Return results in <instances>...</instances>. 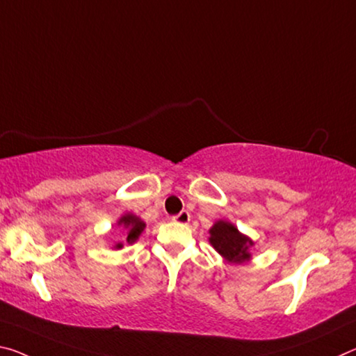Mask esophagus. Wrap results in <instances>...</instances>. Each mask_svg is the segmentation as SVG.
<instances>
[{
  "label": "esophagus",
  "instance_id": "34e87169",
  "mask_svg": "<svg viewBox=\"0 0 356 356\" xmlns=\"http://www.w3.org/2000/svg\"><path fill=\"white\" fill-rule=\"evenodd\" d=\"M172 220H174V222H176V223L187 225V223L190 222V213H188L187 211H182V212H179L177 216H174Z\"/></svg>",
  "mask_w": 356,
  "mask_h": 356
}]
</instances>
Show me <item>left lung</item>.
I'll use <instances>...</instances> for the list:
<instances>
[{
    "mask_svg": "<svg viewBox=\"0 0 356 356\" xmlns=\"http://www.w3.org/2000/svg\"><path fill=\"white\" fill-rule=\"evenodd\" d=\"M209 242L228 263H244L250 259V247L253 241L249 236L242 234L233 223L218 220L209 229Z\"/></svg>",
    "mask_w": 356,
    "mask_h": 356,
    "instance_id": "left-lung-1",
    "label": "left lung"
}]
</instances>
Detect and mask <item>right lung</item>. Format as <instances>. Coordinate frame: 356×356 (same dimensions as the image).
I'll use <instances>...</instances> for the list:
<instances>
[{"mask_svg":"<svg viewBox=\"0 0 356 356\" xmlns=\"http://www.w3.org/2000/svg\"><path fill=\"white\" fill-rule=\"evenodd\" d=\"M118 227H122L123 229H127V238L125 241L128 244H133V242H136L138 238L143 233L144 228H145V223L140 220L139 217L133 216V213H125V216L120 217V220L117 222ZM123 244L122 242H118V244L114 245V249H122Z\"/></svg>","mask_w":356,"mask_h":356,"instance_id":"1","label":"right lung"}]
</instances>
